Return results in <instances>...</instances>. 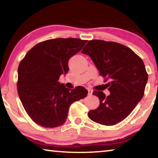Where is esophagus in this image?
<instances>
[{"label": "esophagus", "mask_w": 158, "mask_h": 158, "mask_svg": "<svg viewBox=\"0 0 158 158\" xmlns=\"http://www.w3.org/2000/svg\"><path fill=\"white\" fill-rule=\"evenodd\" d=\"M93 94V91L91 89H88V95L89 96H91Z\"/></svg>", "instance_id": "1"}]
</instances>
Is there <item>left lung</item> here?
Here are the masks:
<instances>
[{
    "label": "left lung",
    "mask_w": 158,
    "mask_h": 158,
    "mask_svg": "<svg viewBox=\"0 0 158 158\" xmlns=\"http://www.w3.org/2000/svg\"><path fill=\"white\" fill-rule=\"evenodd\" d=\"M90 56L101 76L110 79L109 96L94 91L100 105L90 110L92 121L112 126L124 120L133 111L144 95L148 74L141 57L131 49L116 42L89 41L81 51Z\"/></svg>",
    "instance_id": "obj_1"
}]
</instances>
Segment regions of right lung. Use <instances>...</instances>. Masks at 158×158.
<instances>
[{
	"label": "right lung",
	"mask_w": 158,
	"mask_h": 158,
	"mask_svg": "<svg viewBox=\"0 0 158 158\" xmlns=\"http://www.w3.org/2000/svg\"><path fill=\"white\" fill-rule=\"evenodd\" d=\"M87 41L75 38L46 40L32 48L19 63L17 84L19 99L39 126L54 128L63 124L71 104L88 94L83 86L69 89L58 81L60 76L68 72L70 57Z\"/></svg>",
	"instance_id": "1"
}]
</instances>
